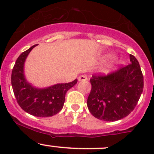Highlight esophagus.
<instances>
[{
  "label": "esophagus",
  "mask_w": 154,
  "mask_h": 154,
  "mask_svg": "<svg viewBox=\"0 0 154 154\" xmlns=\"http://www.w3.org/2000/svg\"><path fill=\"white\" fill-rule=\"evenodd\" d=\"M88 80V77H87L86 75L85 74H83V75H80V77H78L79 81H86V80Z\"/></svg>",
  "instance_id": "34e87169"
}]
</instances>
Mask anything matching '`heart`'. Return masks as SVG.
<instances>
[{"mask_svg": "<svg viewBox=\"0 0 154 154\" xmlns=\"http://www.w3.org/2000/svg\"><path fill=\"white\" fill-rule=\"evenodd\" d=\"M115 58V56L112 55V54H107V55L105 56V60H112V59ZM116 64H119V62L116 61Z\"/></svg>", "mask_w": 154, "mask_h": 154, "instance_id": "b5f03b06", "label": "heart"}]
</instances>
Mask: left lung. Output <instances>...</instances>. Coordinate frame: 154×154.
Returning <instances> with one entry per match:
<instances>
[{
	"mask_svg": "<svg viewBox=\"0 0 154 154\" xmlns=\"http://www.w3.org/2000/svg\"><path fill=\"white\" fill-rule=\"evenodd\" d=\"M130 64L106 76H92L91 89L87 100L91 114L105 122H116L128 116L143 91L144 78L134 56Z\"/></svg>",
	"mask_w": 154,
	"mask_h": 154,
	"instance_id": "1",
	"label": "left lung"
}]
</instances>
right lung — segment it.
<instances>
[{
	"label": "right lung",
	"instance_id": "add662e5",
	"mask_svg": "<svg viewBox=\"0 0 154 154\" xmlns=\"http://www.w3.org/2000/svg\"><path fill=\"white\" fill-rule=\"evenodd\" d=\"M36 45L29 48L18 57L12 71L11 83L17 102L23 110L36 117H51L61 111L66 92L77 83V80L42 88L29 83L24 75V63Z\"/></svg>",
	"mask_w": 154,
	"mask_h": 154
}]
</instances>
